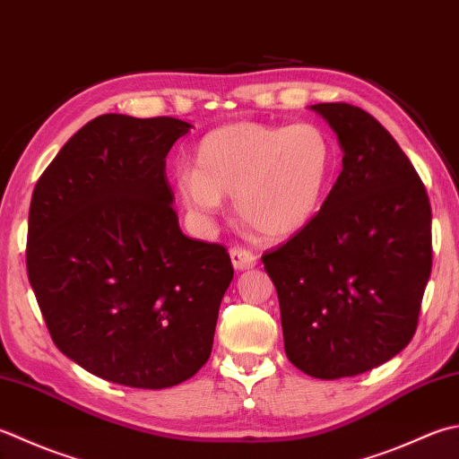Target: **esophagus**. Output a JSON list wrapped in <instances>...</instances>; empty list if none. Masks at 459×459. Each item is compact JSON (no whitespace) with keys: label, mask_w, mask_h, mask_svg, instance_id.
<instances>
[{"label":"esophagus","mask_w":459,"mask_h":459,"mask_svg":"<svg viewBox=\"0 0 459 459\" xmlns=\"http://www.w3.org/2000/svg\"><path fill=\"white\" fill-rule=\"evenodd\" d=\"M230 260L237 271H248V268H253L256 264V255L245 247H235L230 248Z\"/></svg>","instance_id":"1"}]
</instances>
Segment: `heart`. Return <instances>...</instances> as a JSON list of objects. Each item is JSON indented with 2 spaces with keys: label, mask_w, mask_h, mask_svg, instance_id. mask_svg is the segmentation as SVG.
<instances>
[{
  "label": "heart",
  "mask_w": 459,
  "mask_h": 459,
  "mask_svg": "<svg viewBox=\"0 0 459 459\" xmlns=\"http://www.w3.org/2000/svg\"><path fill=\"white\" fill-rule=\"evenodd\" d=\"M334 160L332 134L316 123L240 121L204 134L195 170L178 175L177 188L196 217H212L222 196H235L240 222L266 238H289L318 214Z\"/></svg>",
  "instance_id": "1"
}]
</instances>
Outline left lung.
<instances>
[{
	"mask_svg": "<svg viewBox=\"0 0 459 459\" xmlns=\"http://www.w3.org/2000/svg\"><path fill=\"white\" fill-rule=\"evenodd\" d=\"M342 170L307 229L263 255L284 350L312 378L364 374L414 336L432 273L426 186L392 134L360 107L318 103Z\"/></svg>",
	"mask_w": 459,
	"mask_h": 459,
	"instance_id": "left-lung-1",
	"label": "left lung"
}]
</instances>
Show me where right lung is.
<instances>
[{
    "label": "right lung",
    "instance_id": "add662e5",
    "mask_svg": "<svg viewBox=\"0 0 459 459\" xmlns=\"http://www.w3.org/2000/svg\"><path fill=\"white\" fill-rule=\"evenodd\" d=\"M193 125L107 113L33 188L27 276L53 342L99 378L160 390L209 360L227 248L183 235L167 152Z\"/></svg>",
    "mask_w": 459,
    "mask_h": 459
}]
</instances>
